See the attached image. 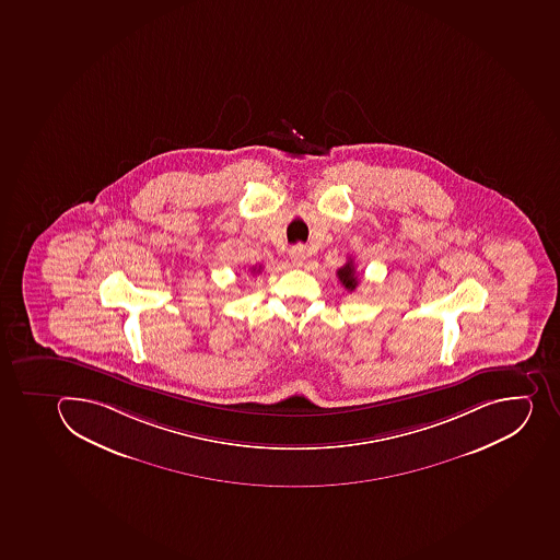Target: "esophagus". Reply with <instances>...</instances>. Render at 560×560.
Wrapping results in <instances>:
<instances>
[{"mask_svg": "<svg viewBox=\"0 0 560 560\" xmlns=\"http://www.w3.org/2000/svg\"><path fill=\"white\" fill-rule=\"evenodd\" d=\"M289 257H291L292 264L294 266H302L305 262L306 252L303 246H294V248L289 252Z\"/></svg>", "mask_w": 560, "mask_h": 560, "instance_id": "esophagus-1", "label": "esophagus"}]
</instances>
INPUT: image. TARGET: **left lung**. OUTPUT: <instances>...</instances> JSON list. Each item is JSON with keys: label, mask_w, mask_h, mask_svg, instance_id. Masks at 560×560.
<instances>
[{"label": "left lung", "mask_w": 560, "mask_h": 560, "mask_svg": "<svg viewBox=\"0 0 560 560\" xmlns=\"http://www.w3.org/2000/svg\"><path fill=\"white\" fill-rule=\"evenodd\" d=\"M337 277L341 280L342 285H345L348 291H355L357 285H359V278H357L355 264L353 260H348V262L342 266L339 271H337Z\"/></svg>", "instance_id": "1"}]
</instances>
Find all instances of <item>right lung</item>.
<instances>
[{
    "instance_id": "add662e5",
    "label": "right lung",
    "mask_w": 560,
    "mask_h": 560,
    "mask_svg": "<svg viewBox=\"0 0 560 560\" xmlns=\"http://www.w3.org/2000/svg\"><path fill=\"white\" fill-rule=\"evenodd\" d=\"M260 269H262V268H260V266H258V268H252V271H254V272H260Z\"/></svg>"
}]
</instances>
